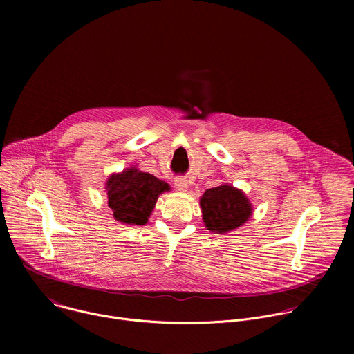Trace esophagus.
Wrapping results in <instances>:
<instances>
[{"mask_svg":"<svg viewBox=\"0 0 354 354\" xmlns=\"http://www.w3.org/2000/svg\"><path fill=\"white\" fill-rule=\"evenodd\" d=\"M175 187H176V190H179V192H186L187 187H189L187 180L183 179V178H178V179L175 180Z\"/></svg>","mask_w":354,"mask_h":354,"instance_id":"34e87169","label":"esophagus"}]
</instances>
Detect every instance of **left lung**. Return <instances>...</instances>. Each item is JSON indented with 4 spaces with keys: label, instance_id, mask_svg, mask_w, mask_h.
I'll return each instance as SVG.
<instances>
[{
    "label": "left lung",
    "instance_id": "obj_1",
    "mask_svg": "<svg viewBox=\"0 0 354 354\" xmlns=\"http://www.w3.org/2000/svg\"><path fill=\"white\" fill-rule=\"evenodd\" d=\"M200 209L206 228L216 234L236 230L254 213L245 193L228 183L207 189L200 197Z\"/></svg>",
    "mask_w": 354,
    "mask_h": 354
}]
</instances>
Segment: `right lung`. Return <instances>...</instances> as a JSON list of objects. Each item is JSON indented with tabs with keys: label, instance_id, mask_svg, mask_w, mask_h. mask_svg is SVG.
I'll use <instances>...</instances> for the list:
<instances>
[{
	"label": "right lung",
	"instance_id": "1",
	"mask_svg": "<svg viewBox=\"0 0 354 354\" xmlns=\"http://www.w3.org/2000/svg\"><path fill=\"white\" fill-rule=\"evenodd\" d=\"M169 189L167 182L130 167L109 176L106 182L108 205L116 221L144 225L156 207L158 196Z\"/></svg>",
	"mask_w": 354,
	"mask_h": 354
}]
</instances>
